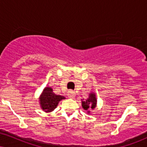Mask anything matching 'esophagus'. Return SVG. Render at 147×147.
Returning <instances> with one entry per match:
<instances>
[{"mask_svg":"<svg viewBox=\"0 0 147 147\" xmlns=\"http://www.w3.org/2000/svg\"><path fill=\"white\" fill-rule=\"evenodd\" d=\"M67 95H68V98L73 99L75 98V92L72 90H69L68 92V94H67Z\"/></svg>","mask_w":147,"mask_h":147,"instance_id":"obj_1","label":"esophagus"}]
</instances>
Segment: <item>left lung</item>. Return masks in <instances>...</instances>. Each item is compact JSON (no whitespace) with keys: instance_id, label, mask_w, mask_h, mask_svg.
I'll return each mask as SVG.
<instances>
[{"instance_id":"1","label":"left lung","mask_w":147,"mask_h":147,"mask_svg":"<svg viewBox=\"0 0 147 147\" xmlns=\"http://www.w3.org/2000/svg\"><path fill=\"white\" fill-rule=\"evenodd\" d=\"M96 97L95 93H90L89 95V97L86 100L82 101V107L85 109L86 111L88 110V109H95L96 106ZM90 112V111H88Z\"/></svg>"}]
</instances>
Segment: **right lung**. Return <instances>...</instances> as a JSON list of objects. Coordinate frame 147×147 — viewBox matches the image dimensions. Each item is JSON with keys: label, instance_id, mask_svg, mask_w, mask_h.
<instances>
[{"label": "right lung", "instance_id": "1", "mask_svg": "<svg viewBox=\"0 0 147 147\" xmlns=\"http://www.w3.org/2000/svg\"><path fill=\"white\" fill-rule=\"evenodd\" d=\"M64 99L63 96L55 95L51 88L46 87L40 97V104L45 112H51L57 107L59 102Z\"/></svg>", "mask_w": 147, "mask_h": 147}]
</instances>
